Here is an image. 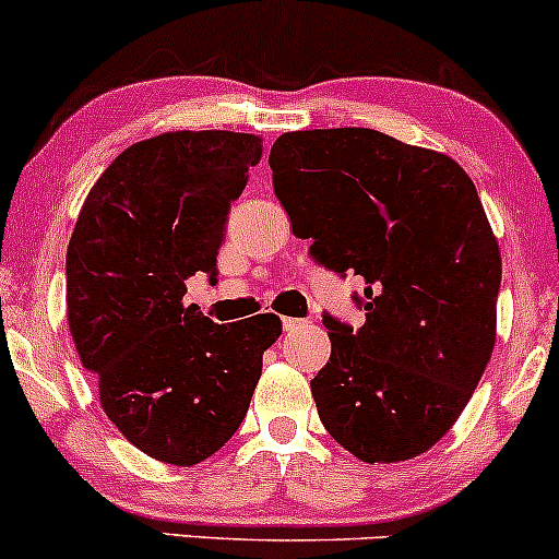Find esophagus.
<instances>
[{
	"label": "esophagus",
	"mask_w": 559,
	"mask_h": 559,
	"mask_svg": "<svg viewBox=\"0 0 559 559\" xmlns=\"http://www.w3.org/2000/svg\"><path fill=\"white\" fill-rule=\"evenodd\" d=\"M300 324H304V319H293V317H285V319H282V330H285V332L298 330Z\"/></svg>",
	"instance_id": "esophagus-1"
}]
</instances>
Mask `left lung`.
<instances>
[{"label": "left lung", "mask_w": 559, "mask_h": 559, "mask_svg": "<svg viewBox=\"0 0 559 559\" xmlns=\"http://www.w3.org/2000/svg\"><path fill=\"white\" fill-rule=\"evenodd\" d=\"M269 166L313 261L364 282L361 328L322 317L319 419L369 465L423 454L462 415L497 341L501 255L473 179L449 155L354 127L282 134Z\"/></svg>", "instance_id": "1"}]
</instances>
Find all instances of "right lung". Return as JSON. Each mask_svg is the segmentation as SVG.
Wrapping results in <instances>:
<instances>
[{
	"label": "right lung",
	"mask_w": 559,
	"mask_h": 559,
	"mask_svg": "<svg viewBox=\"0 0 559 559\" xmlns=\"http://www.w3.org/2000/svg\"><path fill=\"white\" fill-rule=\"evenodd\" d=\"M240 131H168L105 168L66 255L68 328L99 404L127 441L168 465L209 460L246 419L263 350L282 322L216 324L181 304L198 272L216 282L229 209L261 160Z\"/></svg>",
	"instance_id": "obj_1"
}]
</instances>
